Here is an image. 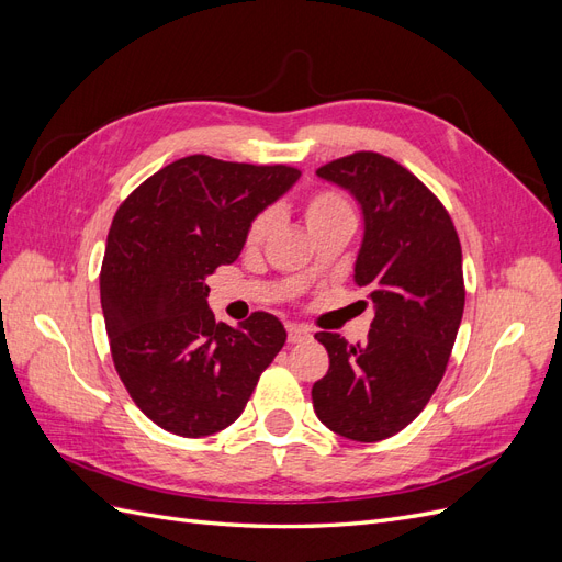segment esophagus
I'll use <instances>...</instances> for the list:
<instances>
[{
  "label": "esophagus",
  "instance_id": "esophagus-1",
  "mask_svg": "<svg viewBox=\"0 0 562 562\" xmlns=\"http://www.w3.org/2000/svg\"><path fill=\"white\" fill-rule=\"evenodd\" d=\"M310 337H312V335H310L307 328H302V326H288V342H291V345L307 342Z\"/></svg>",
  "mask_w": 562,
  "mask_h": 562
}]
</instances>
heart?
I'll use <instances>...</instances> for the list:
<instances>
[{"label": "heart", "instance_id": "heart-1", "mask_svg": "<svg viewBox=\"0 0 562 562\" xmlns=\"http://www.w3.org/2000/svg\"><path fill=\"white\" fill-rule=\"evenodd\" d=\"M302 215H304V225H307L310 234H316L321 229H328L335 225H353V211L349 206V201L333 190H321L314 192L312 196H307L302 206ZM269 223L271 215L265 211L260 215H255L250 220V225L246 229V246L255 248L265 241V236L269 232ZM314 269L304 271V279L312 277Z\"/></svg>", "mask_w": 562, "mask_h": 562}]
</instances>
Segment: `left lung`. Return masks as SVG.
Segmentation results:
<instances>
[{"mask_svg":"<svg viewBox=\"0 0 562 562\" xmlns=\"http://www.w3.org/2000/svg\"><path fill=\"white\" fill-rule=\"evenodd\" d=\"M316 176L361 206L353 281L375 316L366 345L316 333L330 368L312 386L314 413L330 431L375 443L405 429L443 380L464 314L462 246L443 203L394 159L353 151Z\"/></svg>","mask_w":562,"mask_h":562,"instance_id":"obj_1","label":"left lung"}]
</instances>
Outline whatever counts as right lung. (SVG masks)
Here are the masks:
<instances>
[{
	"mask_svg": "<svg viewBox=\"0 0 562 562\" xmlns=\"http://www.w3.org/2000/svg\"><path fill=\"white\" fill-rule=\"evenodd\" d=\"M291 166L192 155L147 178L108 234L100 304L114 368L161 429L201 438L239 419L262 370L285 345L283 323L255 312L215 323L206 279L232 265L246 229L297 182Z\"/></svg>",
	"mask_w": 562,
	"mask_h": 562,
	"instance_id": "add662e5",
	"label": "right lung"
}]
</instances>
